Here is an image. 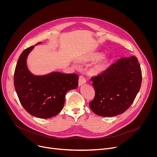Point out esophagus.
<instances>
[{
	"instance_id": "esophagus-1",
	"label": "esophagus",
	"mask_w": 157,
	"mask_h": 157,
	"mask_svg": "<svg viewBox=\"0 0 157 157\" xmlns=\"http://www.w3.org/2000/svg\"><path fill=\"white\" fill-rule=\"evenodd\" d=\"M85 83H86L85 78L83 76H80L79 78V86H81Z\"/></svg>"
}]
</instances>
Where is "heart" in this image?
Wrapping results in <instances>:
<instances>
[{
	"instance_id": "obj_1",
	"label": "heart",
	"mask_w": 157,
	"mask_h": 157,
	"mask_svg": "<svg viewBox=\"0 0 157 157\" xmlns=\"http://www.w3.org/2000/svg\"><path fill=\"white\" fill-rule=\"evenodd\" d=\"M99 58V56H95L94 57V59H98ZM104 67V61H101L100 62L99 64H98L96 66H95L94 68H93V72L95 73H98L101 72L103 69Z\"/></svg>"
}]
</instances>
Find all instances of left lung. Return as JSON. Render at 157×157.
Wrapping results in <instances>:
<instances>
[{"label": "left lung", "mask_w": 157, "mask_h": 157, "mask_svg": "<svg viewBox=\"0 0 157 157\" xmlns=\"http://www.w3.org/2000/svg\"><path fill=\"white\" fill-rule=\"evenodd\" d=\"M95 90L89 107L103 117L120 115L135 100L142 83L140 65L136 56L122 58L91 79Z\"/></svg>", "instance_id": "obj_1"}]
</instances>
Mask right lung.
Here are the masks:
<instances>
[{
    "mask_svg": "<svg viewBox=\"0 0 157 157\" xmlns=\"http://www.w3.org/2000/svg\"><path fill=\"white\" fill-rule=\"evenodd\" d=\"M33 48L30 47L21 53L15 70L14 86L26 111L35 117L48 119L60 113L66 93L78 87L79 77L76 74L60 72L33 75L27 68V59Z\"/></svg>",
    "mask_w": 157,
    "mask_h": 157,
    "instance_id": "1",
    "label": "right lung"
}]
</instances>
